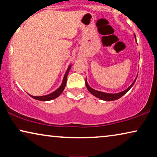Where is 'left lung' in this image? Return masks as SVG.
<instances>
[{"mask_svg":"<svg viewBox=\"0 0 157 157\" xmlns=\"http://www.w3.org/2000/svg\"><path fill=\"white\" fill-rule=\"evenodd\" d=\"M134 37H135V39H136V36H135V34H134ZM136 78H135L134 82L132 83V85H131L129 87L127 88L126 90H124V91L119 92V93H117V94H109V93H105V92L96 91V90L92 89L91 87L89 86V85L88 84V83H87L86 78V86L88 91H89L91 94H93L94 96H95L96 97L100 98V99H101V100L109 101H114V100L119 99V98H121L122 96H124V94L127 93V92L129 91V89H131V88L133 86V85L134 84L135 81H136Z\"/></svg>","mask_w":157,"mask_h":157,"instance_id":"8db88e82","label":"left lung"}]
</instances>
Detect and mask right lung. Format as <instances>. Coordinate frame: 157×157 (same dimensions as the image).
Listing matches in <instances>:
<instances>
[{
	"label": "right lung",
	"mask_w": 157,
	"mask_h": 157,
	"mask_svg": "<svg viewBox=\"0 0 157 157\" xmlns=\"http://www.w3.org/2000/svg\"><path fill=\"white\" fill-rule=\"evenodd\" d=\"M71 65H70L68 66L67 71H66L65 75H64V77H63V81H62V83L61 85L60 86V87L59 89H57L56 91H54L52 93L48 94V95H46V96H31V95H29L31 96L32 98H34V99H36V100H38V101H51V100H53L54 99V98H57L58 96H59L61 95L62 92L63 91L64 89H65L66 87V81H67V76H68V72H69V71L71 69Z\"/></svg>",
	"instance_id": "obj_1"
}]
</instances>
